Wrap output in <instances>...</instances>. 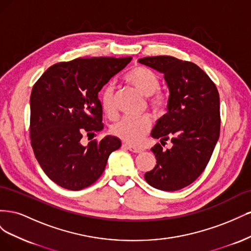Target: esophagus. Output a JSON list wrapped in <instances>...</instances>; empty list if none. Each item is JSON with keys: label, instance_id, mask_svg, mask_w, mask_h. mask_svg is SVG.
Here are the masks:
<instances>
[{"label": "esophagus", "instance_id": "obj_1", "mask_svg": "<svg viewBox=\"0 0 251 251\" xmlns=\"http://www.w3.org/2000/svg\"><path fill=\"white\" fill-rule=\"evenodd\" d=\"M123 147L126 148V149H127V150H130L131 151H133V153H141V151H142V149L136 148V147H132V146H130V144H126V143L123 144Z\"/></svg>", "mask_w": 251, "mask_h": 251}]
</instances>
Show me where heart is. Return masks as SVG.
I'll use <instances>...</instances> for the list:
<instances>
[{"instance_id": "obj_1", "label": "heart", "mask_w": 251, "mask_h": 251, "mask_svg": "<svg viewBox=\"0 0 251 251\" xmlns=\"http://www.w3.org/2000/svg\"><path fill=\"white\" fill-rule=\"evenodd\" d=\"M125 81L148 97L151 109L156 114H161L168 107L169 97L163 91L158 90L159 78L146 67L135 66L125 75ZM100 102L103 111L114 115L115 113V87L113 83L105 85L100 92ZM151 127V119L148 116L125 117L112 127L113 134L130 144H138Z\"/></svg>"}]
</instances>
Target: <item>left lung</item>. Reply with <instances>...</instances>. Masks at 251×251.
Here are the masks:
<instances>
[{"label":"left lung","instance_id":"left-lung-1","mask_svg":"<svg viewBox=\"0 0 251 251\" xmlns=\"http://www.w3.org/2000/svg\"><path fill=\"white\" fill-rule=\"evenodd\" d=\"M138 62L162 73L170 92L168 112L151 135L161 144L170 139L172 148L163 150L157 143L151 149L157 164L144 179L160 191H179L200 176L215 150L221 124L219 92L208 75L191 62L168 55Z\"/></svg>","mask_w":251,"mask_h":251}]
</instances>
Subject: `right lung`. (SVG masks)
<instances>
[{"label": "right lung", "instance_id": "obj_1", "mask_svg": "<svg viewBox=\"0 0 251 251\" xmlns=\"http://www.w3.org/2000/svg\"><path fill=\"white\" fill-rule=\"evenodd\" d=\"M132 57L76 58L51 66L30 96V138L37 162L66 189L80 191L101 176L112 151L121 147L115 136L92 140L83 134L103 128L98 92L125 69Z\"/></svg>", "mask_w": 251, "mask_h": 251}]
</instances>
